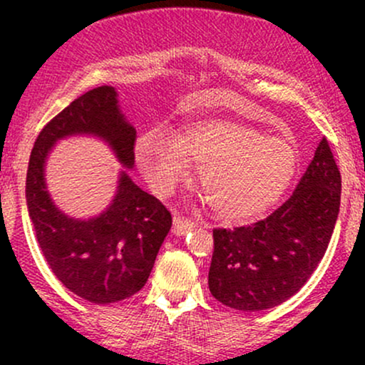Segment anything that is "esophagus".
<instances>
[{
    "label": "esophagus",
    "mask_w": 365,
    "mask_h": 365,
    "mask_svg": "<svg viewBox=\"0 0 365 365\" xmlns=\"http://www.w3.org/2000/svg\"><path fill=\"white\" fill-rule=\"evenodd\" d=\"M194 226H195V223L190 220V217H185V216L178 215V212H175V216H173V233L175 235H183V233H187L188 230H192Z\"/></svg>",
    "instance_id": "1"
}]
</instances>
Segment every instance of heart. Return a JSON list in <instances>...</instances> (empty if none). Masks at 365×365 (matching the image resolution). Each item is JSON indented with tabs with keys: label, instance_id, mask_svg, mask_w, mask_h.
I'll list each match as a JSON object with an SVG mask.
<instances>
[{
	"label": "heart",
	"instance_id": "1",
	"mask_svg": "<svg viewBox=\"0 0 365 365\" xmlns=\"http://www.w3.org/2000/svg\"><path fill=\"white\" fill-rule=\"evenodd\" d=\"M137 159L159 194L173 190L192 163L200 165L204 199L225 221H245L266 211L290 185L299 165L290 140L235 120L194 121L175 139L145 133L137 142Z\"/></svg>",
	"mask_w": 365,
	"mask_h": 365
}]
</instances>
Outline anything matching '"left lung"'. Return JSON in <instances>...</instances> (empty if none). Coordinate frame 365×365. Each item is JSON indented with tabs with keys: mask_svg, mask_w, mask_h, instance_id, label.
<instances>
[{
	"mask_svg": "<svg viewBox=\"0 0 365 365\" xmlns=\"http://www.w3.org/2000/svg\"><path fill=\"white\" fill-rule=\"evenodd\" d=\"M341 175L328 139L290 199L257 223L215 228L209 290L226 307L264 311L295 295L328 249L340 212Z\"/></svg>",
	"mask_w": 365,
	"mask_h": 365,
	"instance_id": "left-lung-1",
	"label": "left lung"
}]
</instances>
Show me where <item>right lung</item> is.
I'll return each instance as SVG.
<instances>
[{
  "label": "right lung",
  "instance_id": "right-lung-1",
  "mask_svg": "<svg viewBox=\"0 0 365 365\" xmlns=\"http://www.w3.org/2000/svg\"><path fill=\"white\" fill-rule=\"evenodd\" d=\"M72 133L103 137L120 161L132 168L137 133L118 110L115 87L87 91L37 135L25 183L29 215L44 259L70 292L92 304L120 302L148 282L171 228V215L125 173L110 209L96 220H72L58 211L46 192L43 166L54 142Z\"/></svg>",
  "mask_w": 365,
  "mask_h": 365
}]
</instances>
